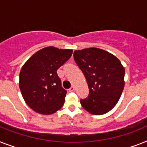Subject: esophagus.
<instances>
[{
    "label": "esophagus",
    "mask_w": 147,
    "mask_h": 147,
    "mask_svg": "<svg viewBox=\"0 0 147 147\" xmlns=\"http://www.w3.org/2000/svg\"><path fill=\"white\" fill-rule=\"evenodd\" d=\"M74 91H75V87L72 86L70 88V89H69V92H74Z\"/></svg>",
    "instance_id": "1"
}]
</instances>
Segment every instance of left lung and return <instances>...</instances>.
Returning a JSON list of instances; mask_svg holds the SVG:
<instances>
[{"label":"left lung","mask_w":147,"mask_h":147,"mask_svg":"<svg viewBox=\"0 0 147 147\" xmlns=\"http://www.w3.org/2000/svg\"><path fill=\"white\" fill-rule=\"evenodd\" d=\"M74 58L89 88L81 105L93 115L107 113L117 104L124 88V67L115 55L94 47L75 50Z\"/></svg>","instance_id":"1"}]
</instances>
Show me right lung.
<instances>
[{"instance_id":"obj_1","label":"right lung","mask_w":147,"mask_h":147,"mask_svg":"<svg viewBox=\"0 0 147 147\" xmlns=\"http://www.w3.org/2000/svg\"><path fill=\"white\" fill-rule=\"evenodd\" d=\"M72 53V49L47 47L24 64L19 74V88L25 103L34 111L51 115L62 107L67 91L61 87L57 70Z\"/></svg>"}]
</instances>
